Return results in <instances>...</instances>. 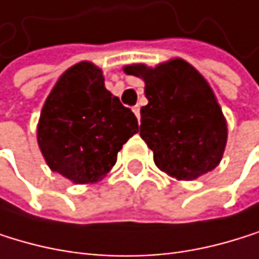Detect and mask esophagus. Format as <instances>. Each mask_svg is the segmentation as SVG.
<instances>
[{
  "label": "esophagus",
  "instance_id": "esophagus-1",
  "mask_svg": "<svg viewBox=\"0 0 259 259\" xmlns=\"http://www.w3.org/2000/svg\"><path fill=\"white\" fill-rule=\"evenodd\" d=\"M133 112L136 114V117H137V118L141 117V108H139V106H134V108H133Z\"/></svg>",
  "mask_w": 259,
  "mask_h": 259
}]
</instances>
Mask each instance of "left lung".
Listing matches in <instances>:
<instances>
[{
  "instance_id": "1",
  "label": "left lung",
  "mask_w": 259,
  "mask_h": 259,
  "mask_svg": "<svg viewBox=\"0 0 259 259\" xmlns=\"http://www.w3.org/2000/svg\"><path fill=\"white\" fill-rule=\"evenodd\" d=\"M123 70L145 82L148 104L141 108V137L159 170L191 181L219 165L228 130L206 79L178 58L155 68L133 64Z\"/></svg>"
}]
</instances>
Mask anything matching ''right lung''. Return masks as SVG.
<instances>
[{"instance_id": "1", "label": "right lung", "mask_w": 259, "mask_h": 259, "mask_svg": "<svg viewBox=\"0 0 259 259\" xmlns=\"http://www.w3.org/2000/svg\"><path fill=\"white\" fill-rule=\"evenodd\" d=\"M139 131L137 118L104 87L103 71L82 61L54 84L37 125L40 151L53 172L76 184L97 183Z\"/></svg>"}]
</instances>
